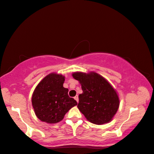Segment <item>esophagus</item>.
<instances>
[{
	"label": "esophagus",
	"instance_id": "esophagus-1",
	"mask_svg": "<svg viewBox=\"0 0 154 154\" xmlns=\"http://www.w3.org/2000/svg\"><path fill=\"white\" fill-rule=\"evenodd\" d=\"M74 98H75V100H76L77 103L79 102V97H78V96H77H77H75V97H74Z\"/></svg>",
	"mask_w": 154,
	"mask_h": 154
}]
</instances>
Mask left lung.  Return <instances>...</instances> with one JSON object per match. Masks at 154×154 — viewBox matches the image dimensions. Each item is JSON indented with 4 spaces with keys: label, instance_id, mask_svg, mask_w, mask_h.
Instances as JSON below:
<instances>
[{
    "label": "left lung",
    "instance_id": "left-lung-1",
    "mask_svg": "<svg viewBox=\"0 0 154 154\" xmlns=\"http://www.w3.org/2000/svg\"><path fill=\"white\" fill-rule=\"evenodd\" d=\"M74 79L82 85L77 107L88 121L95 124L110 122L119 108L116 91L107 81L96 72H75Z\"/></svg>",
    "mask_w": 154,
    "mask_h": 154
}]
</instances>
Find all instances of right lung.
<instances>
[{
  "label": "right lung",
  "mask_w": 154,
  "mask_h": 154,
  "mask_svg": "<svg viewBox=\"0 0 154 154\" xmlns=\"http://www.w3.org/2000/svg\"><path fill=\"white\" fill-rule=\"evenodd\" d=\"M64 77L51 73L38 83L34 91L32 104L36 116L48 124L58 123L69 109L77 105L70 98L69 90L63 87Z\"/></svg>",
  "instance_id": "right-lung-1"
}]
</instances>
